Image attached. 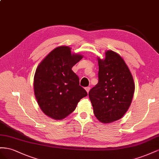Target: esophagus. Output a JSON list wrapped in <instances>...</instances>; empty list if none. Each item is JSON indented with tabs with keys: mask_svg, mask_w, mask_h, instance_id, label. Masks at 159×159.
I'll return each mask as SVG.
<instances>
[{
	"mask_svg": "<svg viewBox=\"0 0 159 159\" xmlns=\"http://www.w3.org/2000/svg\"><path fill=\"white\" fill-rule=\"evenodd\" d=\"M90 89V87H86V88H85V90H87V93H89V92Z\"/></svg>",
	"mask_w": 159,
	"mask_h": 159,
	"instance_id": "obj_1",
	"label": "esophagus"
}]
</instances>
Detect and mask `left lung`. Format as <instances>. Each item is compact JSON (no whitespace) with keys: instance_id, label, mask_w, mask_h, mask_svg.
I'll use <instances>...</instances> for the list:
<instances>
[{"instance_id":"1","label":"left lung","mask_w":159,"mask_h":159,"mask_svg":"<svg viewBox=\"0 0 159 159\" xmlns=\"http://www.w3.org/2000/svg\"><path fill=\"white\" fill-rule=\"evenodd\" d=\"M98 82L89 96L94 114L103 123L119 120L130 105L134 92L133 78L122 57L112 51L105 60L98 58Z\"/></svg>"}]
</instances>
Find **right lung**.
<instances>
[{
  "label": "right lung",
  "instance_id": "obj_1",
  "mask_svg": "<svg viewBox=\"0 0 159 159\" xmlns=\"http://www.w3.org/2000/svg\"><path fill=\"white\" fill-rule=\"evenodd\" d=\"M82 57L71 54L69 47H59L50 52L36 70L35 97L43 112L52 119H64L75 110L81 98L87 96L79 85V76L72 70Z\"/></svg>",
  "mask_w": 159,
  "mask_h": 159
}]
</instances>
